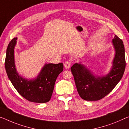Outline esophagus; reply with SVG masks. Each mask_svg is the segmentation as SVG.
<instances>
[{
    "label": "esophagus",
    "instance_id": "obj_1",
    "mask_svg": "<svg viewBox=\"0 0 129 129\" xmlns=\"http://www.w3.org/2000/svg\"><path fill=\"white\" fill-rule=\"evenodd\" d=\"M71 66V63L69 61H66L64 63V66L66 69H69Z\"/></svg>",
    "mask_w": 129,
    "mask_h": 129
}]
</instances>
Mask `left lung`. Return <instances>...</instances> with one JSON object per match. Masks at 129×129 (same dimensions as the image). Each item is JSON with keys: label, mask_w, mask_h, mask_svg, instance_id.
<instances>
[{"label": "left lung", "mask_w": 129, "mask_h": 129, "mask_svg": "<svg viewBox=\"0 0 129 129\" xmlns=\"http://www.w3.org/2000/svg\"><path fill=\"white\" fill-rule=\"evenodd\" d=\"M112 44L114 58L110 71L104 76L94 74L82 62L75 63L71 67L78 94L85 100L97 101L104 98L122 78L126 67L123 43L115 35Z\"/></svg>", "instance_id": "left-lung-1"}]
</instances>
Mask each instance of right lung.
<instances>
[{
	"label": "right lung",
	"instance_id": "add662e5",
	"mask_svg": "<svg viewBox=\"0 0 129 129\" xmlns=\"http://www.w3.org/2000/svg\"><path fill=\"white\" fill-rule=\"evenodd\" d=\"M17 40V37L11 40L6 51L5 69L10 81L17 92L29 102L39 103L49 102L57 77L63 70V64L45 63L36 77L23 78L18 73L15 64L14 48Z\"/></svg>",
	"mask_w": 129,
	"mask_h": 129
}]
</instances>
